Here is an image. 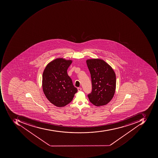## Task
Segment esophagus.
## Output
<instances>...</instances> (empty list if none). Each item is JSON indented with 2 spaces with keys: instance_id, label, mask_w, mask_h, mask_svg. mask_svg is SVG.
Segmentation results:
<instances>
[{
  "instance_id": "esophagus-1",
  "label": "esophagus",
  "mask_w": 158,
  "mask_h": 158,
  "mask_svg": "<svg viewBox=\"0 0 158 158\" xmlns=\"http://www.w3.org/2000/svg\"><path fill=\"white\" fill-rule=\"evenodd\" d=\"M78 91V92H79V91H81V90H82V89H81V87H78L77 88Z\"/></svg>"
}]
</instances>
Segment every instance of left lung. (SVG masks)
Wrapping results in <instances>:
<instances>
[{
	"mask_svg": "<svg viewBox=\"0 0 158 158\" xmlns=\"http://www.w3.org/2000/svg\"><path fill=\"white\" fill-rule=\"evenodd\" d=\"M91 73L92 91L88 95L90 102L97 106L108 103L113 99L116 89V75L113 68L104 60H86Z\"/></svg>",
	"mask_w": 158,
	"mask_h": 158,
	"instance_id": "1",
	"label": "left lung"
}]
</instances>
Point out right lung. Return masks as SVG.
I'll return each instance as SVG.
<instances>
[{
	"mask_svg": "<svg viewBox=\"0 0 158 158\" xmlns=\"http://www.w3.org/2000/svg\"><path fill=\"white\" fill-rule=\"evenodd\" d=\"M72 62L64 58H56L47 64L43 73L44 95L51 103L58 107L65 106L70 103L77 92L67 73Z\"/></svg>",
	"mask_w": 158,
	"mask_h": 158,
	"instance_id": "1",
	"label": "right lung"
}]
</instances>
